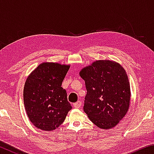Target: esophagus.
I'll list each match as a JSON object with an SVG mask.
<instances>
[{
    "mask_svg": "<svg viewBox=\"0 0 154 154\" xmlns=\"http://www.w3.org/2000/svg\"><path fill=\"white\" fill-rule=\"evenodd\" d=\"M73 106L75 108H79L81 106H82V102L81 101H77V103L73 104Z\"/></svg>",
    "mask_w": 154,
    "mask_h": 154,
    "instance_id": "1",
    "label": "esophagus"
}]
</instances>
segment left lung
<instances>
[{"label":"left lung","mask_w":154,"mask_h":154,"mask_svg":"<svg viewBox=\"0 0 154 154\" xmlns=\"http://www.w3.org/2000/svg\"><path fill=\"white\" fill-rule=\"evenodd\" d=\"M87 94L83 111L96 126L111 129L130 107V86L124 69L118 62L100 60L81 70Z\"/></svg>","instance_id":"left-lung-1"}]
</instances>
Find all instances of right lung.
<instances>
[{
	"label": "right lung",
	"mask_w": 154,
	"mask_h": 154,
	"mask_svg": "<svg viewBox=\"0 0 154 154\" xmlns=\"http://www.w3.org/2000/svg\"><path fill=\"white\" fill-rule=\"evenodd\" d=\"M69 68V64L43 62L26 80L23 94L25 110L37 128L55 130L72 109L66 90L61 87Z\"/></svg>",
	"instance_id": "right-lung-1"
}]
</instances>
